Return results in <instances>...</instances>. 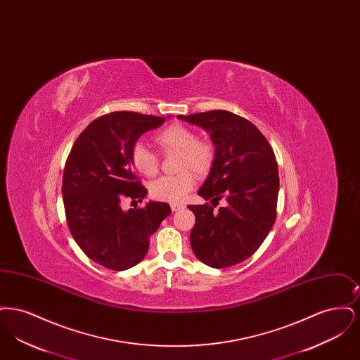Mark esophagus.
Segmentation results:
<instances>
[{"mask_svg":"<svg viewBox=\"0 0 360 360\" xmlns=\"http://www.w3.org/2000/svg\"><path fill=\"white\" fill-rule=\"evenodd\" d=\"M184 207H185L184 204H172V212H178V210H181V209H184Z\"/></svg>","mask_w":360,"mask_h":360,"instance_id":"obj_1","label":"esophagus"}]
</instances>
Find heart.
Returning a JSON list of instances; mask_svg holds the SVG:
<instances>
[{
	"instance_id": "b5f03b06",
	"label": "heart",
	"mask_w": 360,
	"mask_h": 360,
	"mask_svg": "<svg viewBox=\"0 0 360 360\" xmlns=\"http://www.w3.org/2000/svg\"><path fill=\"white\" fill-rule=\"evenodd\" d=\"M155 143L163 154L178 153V170L174 176H162L150 188L151 195L169 202H181L195 185L192 172L204 175L214 162V147L212 143L197 139L194 131L182 124H172L155 135ZM131 162L134 169L144 176H154L159 170L158 156L143 143L137 141L131 150Z\"/></svg>"
}]
</instances>
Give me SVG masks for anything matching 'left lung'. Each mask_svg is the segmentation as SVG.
Instances as JSON below:
<instances>
[{
  "label": "left lung",
  "instance_id": "left-lung-1",
  "mask_svg": "<svg viewBox=\"0 0 360 360\" xmlns=\"http://www.w3.org/2000/svg\"><path fill=\"white\" fill-rule=\"evenodd\" d=\"M178 119L204 128L214 144V162L198 190L212 205L188 206L195 216L193 252L213 269L235 266L257 251L274 225L279 191L274 151L251 121L228 110ZM220 199L226 206L214 211Z\"/></svg>",
  "mask_w": 360,
  "mask_h": 360
}]
</instances>
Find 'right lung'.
Instances as JSON below:
<instances>
[{
  "mask_svg": "<svg viewBox=\"0 0 360 360\" xmlns=\"http://www.w3.org/2000/svg\"><path fill=\"white\" fill-rule=\"evenodd\" d=\"M166 117L112 112L91 121L75 140L66 160L62 195L71 236L93 262L115 271L146 257L150 236L172 213L166 202L150 201L128 212L124 198L147 195L131 162V150Z\"/></svg>",
  "mask_w": 360,
  "mask_h": 360,
  "instance_id": "obj_1",
  "label": "right lung"
}]
</instances>
